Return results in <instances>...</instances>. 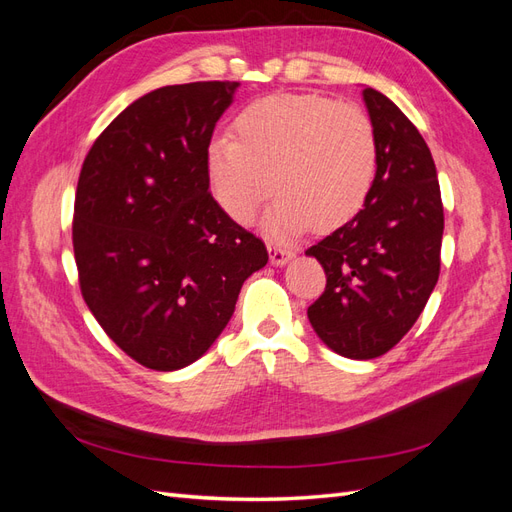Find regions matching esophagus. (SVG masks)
Segmentation results:
<instances>
[{
  "label": "esophagus",
  "instance_id": "obj_1",
  "mask_svg": "<svg viewBox=\"0 0 512 512\" xmlns=\"http://www.w3.org/2000/svg\"><path fill=\"white\" fill-rule=\"evenodd\" d=\"M292 256L294 254L290 250H286V247L269 243V260H271L273 267H284L288 260H292Z\"/></svg>",
  "mask_w": 512,
  "mask_h": 512
}]
</instances>
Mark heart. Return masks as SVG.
Wrapping results in <instances>:
<instances>
[{
    "instance_id": "b5f03b06",
    "label": "heart",
    "mask_w": 512,
    "mask_h": 512,
    "mask_svg": "<svg viewBox=\"0 0 512 512\" xmlns=\"http://www.w3.org/2000/svg\"><path fill=\"white\" fill-rule=\"evenodd\" d=\"M230 138H215L205 173L215 203L250 224L269 194V235L286 239L309 226L333 230L363 209L376 181L378 145L359 106L316 94H275L243 106Z\"/></svg>"
}]
</instances>
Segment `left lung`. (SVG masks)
<instances>
[{
    "label": "left lung",
    "mask_w": 512,
    "mask_h": 512,
    "mask_svg": "<svg viewBox=\"0 0 512 512\" xmlns=\"http://www.w3.org/2000/svg\"><path fill=\"white\" fill-rule=\"evenodd\" d=\"M363 102L376 132L378 170L354 218L305 252L327 288L309 305L316 335L346 359H376L404 337L438 284L444 211L423 136L374 87Z\"/></svg>",
    "instance_id": "left-lung-1"
}]
</instances>
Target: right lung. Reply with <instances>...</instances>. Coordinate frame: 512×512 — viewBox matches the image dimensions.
Instances as JSON below:
<instances>
[{"label": "right lung", "instance_id": "1", "mask_svg": "<svg viewBox=\"0 0 512 512\" xmlns=\"http://www.w3.org/2000/svg\"><path fill=\"white\" fill-rule=\"evenodd\" d=\"M239 83L153 89L89 149L74 200L81 292L106 335L136 363L198 361L235 314L267 247L209 194L205 153Z\"/></svg>", "mask_w": 512, "mask_h": 512}]
</instances>
